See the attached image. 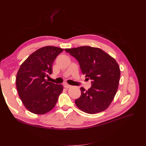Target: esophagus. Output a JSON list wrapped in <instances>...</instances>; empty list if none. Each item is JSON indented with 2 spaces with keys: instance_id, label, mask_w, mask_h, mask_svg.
<instances>
[{
  "instance_id": "obj_1",
  "label": "esophagus",
  "mask_w": 146,
  "mask_h": 146,
  "mask_svg": "<svg viewBox=\"0 0 146 146\" xmlns=\"http://www.w3.org/2000/svg\"><path fill=\"white\" fill-rule=\"evenodd\" d=\"M63 86H64V87L66 88H70V86H71L70 85H68V84H67V83H64V84H63Z\"/></svg>"
}]
</instances>
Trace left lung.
I'll list each match as a JSON object with an SVG mask.
<instances>
[{"instance_id": "1", "label": "left lung", "mask_w": 146, "mask_h": 146, "mask_svg": "<svg viewBox=\"0 0 146 146\" xmlns=\"http://www.w3.org/2000/svg\"><path fill=\"white\" fill-rule=\"evenodd\" d=\"M78 61L83 74L91 80L87 91L75 100L77 107L88 114L104 111L111 103L118 88L121 71L117 63L100 48L90 46L66 48Z\"/></svg>"}]
</instances>
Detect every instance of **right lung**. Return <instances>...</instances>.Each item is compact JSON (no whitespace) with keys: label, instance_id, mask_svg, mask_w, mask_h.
Returning <instances> with one entry per match:
<instances>
[{"label":"right lung","instance_id":"add662e5","mask_svg":"<svg viewBox=\"0 0 146 146\" xmlns=\"http://www.w3.org/2000/svg\"><path fill=\"white\" fill-rule=\"evenodd\" d=\"M63 49L46 46L34 52L21 64L16 84L21 100L29 111L43 114L54 108L63 87L48 82L46 77L52 73V64Z\"/></svg>","mask_w":146,"mask_h":146}]
</instances>
